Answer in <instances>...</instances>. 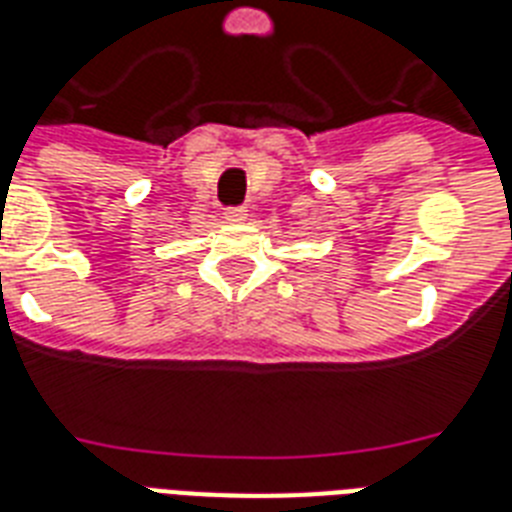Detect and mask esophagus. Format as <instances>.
Masks as SVG:
<instances>
[{"instance_id":"1","label":"esophagus","mask_w":512,"mask_h":512,"mask_svg":"<svg viewBox=\"0 0 512 512\" xmlns=\"http://www.w3.org/2000/svg\"><path fill=\"white\" fill-rule=\"evenodd\" d=\"M223 217H225V223H241V220H244V217H247V207H228L223 212Z\"/></svg>"}]
</instances>
